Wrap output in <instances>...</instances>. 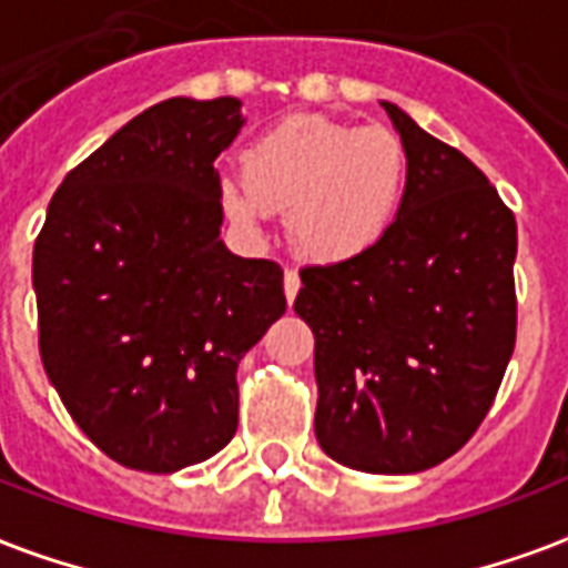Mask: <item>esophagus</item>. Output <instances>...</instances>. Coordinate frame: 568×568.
<instances>
[{"label": "esophagus", "mask_w": 568, "mask_h": 568, "mask_svg": "<svg viewBox=\"0 0 568 568\" xmlns=\"http://www.w3.org/2000/svg\"><path fill=\"white\" fill-rule=\"evenodd\" d=\"M298 287H302V281H298V272L296 270L284 272V296H287V302H293V298H296Z\"/></svg>", "instance_id": "esophagus-1"}]
</instances>
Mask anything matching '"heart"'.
Wrapping results in <instances>:
<instances>
[{
	"mask_svg": "<svg viewBox=\"0 0 568 568\" xmlns=\"http://www.w3.org/2000/svg\"><path fill=\"white\" fill-rule=\"evenodd\" d=\"M406 171V148L388 126L296 115L245 151V183H224V206L245 227H257L266 210H281L298 254L349 261L390 231Z\"/></svg>",
	"mask_w": 568,
	"mask_h": 568,
	"instance_id": "1",
	"label": "heart"
}]
</instances>
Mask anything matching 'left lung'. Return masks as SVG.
Returning a JSON list of instances; mask_svg holds the SVG:
<instances>
[{
    "label": "left lung",
    "mask_w": 568,
    "mask_h": 568,
    "mask_svg": "<svg viewBox=\"0 0 568 568\" xmlns=\"http://www.w3.org/2000/svg\"><path fill=\"white\" fill-rule=\"evenodd\" d=\"M406 189L371 252L305 266L316 442L367 474L444 463L483 424L516 346V215L468 156L382 100Z\"/></svg>",
    "instance_id": "1"
}]
</instances>
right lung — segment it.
Returning a JSON list of instances; mask_svg holds the SVG:
<instances>
[{"label": "right lung", "mask_w": 568, "mask_h": 568, "mask_svg": "<svg viewBox=\"0 0 568 568\" xmlns=\"http://www.w3.org/2000/svg\"><path fill=\"white\" fill-rule=\"evenodd\" d=\"M236 97H171L70 171L32 257L41 362L115 463L174 474L236 433V364L287 311L278 263L222 240Z\"/></svg>", "instance_id": "1"}]
</instances>
